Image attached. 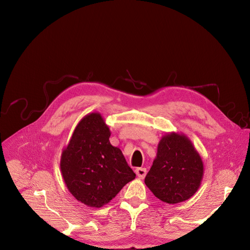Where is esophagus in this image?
Wrapping results in <instances>:
<instances>
[{
  "mask_svg": "<svg viewBox=\"0 0 250 250\" xmlns=\"http://www.w3.org/2000/svg\"><path fill=\"white\" fill-rule=\"evenodd\" d=\"M146 173H147L146 168H137V169H136V174H137V176H138L140 179H143L144 177H145V176H146Z\"/></svg>",
  "mask_w": 250,
  "mask_h": 250,
  "instance_id": "esophagus-1",
  "label": "esophagus"
}]
</instances>
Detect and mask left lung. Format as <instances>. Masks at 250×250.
I'll use <instances>...</instances> for the list:
<instances>
[{
	"instance_id": "obj_1",
	"label": "left lung",
	"mask_w": 250,
	"mask_h": 250,
	"mask_svg": "<svg viewBox=\"0 0 250 250\" xmlns=\"http://www.w3.org/2000/svg\"><path fill=\"white\" fill-rule=\"evenodd\" d=\"M204 164L191 141L183 134L162 137L145 183L153 194L167 204L185 202L198 191Z\"/></svg>"
}]
</instances>
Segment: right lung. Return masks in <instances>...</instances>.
Returning a JSON list of instances; mask_svg holds the SVG:
<instances>
[{
    "label": "right lung",
    "instance_id": "obj_1",
    "mask_svg": "<svg viewBox=\"0 0 250 250\" xmlns=\"http://www.w3.org/2000/svg\"><path fill=\"white\" fill-rule=\"evenodd\" d=\"M99 112L85 115L62 150L61 171L69 191L82 204L101 208L136 178Z\"/></svg>",
    "mask_w": 250,
    "mask_h": 250
}]
</instances>
